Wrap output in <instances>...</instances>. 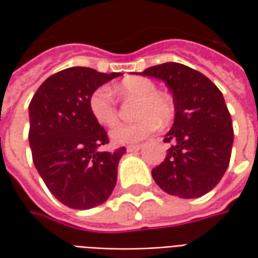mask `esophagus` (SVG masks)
I'll return each mask as SVG.
<instances>
[{
    "label": "esophagus",
    "instance_id": "1",
    "mask_svg": "<svg viewBox=\"0 0 258 258\" xmlns=\"http://www.w3.org/2000/svg\"><path fill=\"white\" fill-rule=\"evenodd\" d=\"M142 148V145H130L127 146V152L133 153V152H138Z\"/></svg>",
    "mask_w": 258,
    "mask_h": 258
}]
</instances>
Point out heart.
Listing matches in <instances>:
<instances>
[{
    "instance_id": "heart-1",
    "label": "heart",
    "mask_w": 258,
    "mask_h": 258,
    "mask_svg": "<svg viewBox=\"0 0 258 258\" xmlns=\"http://www.w3.org/2000/svg\"><path fill=\"white\" fill-rule=\"evenodd\" d=\"M153 81L144 77H131L123 80L114 87V92L120 98H138L134 116L138 117L133 123L114 125L109 137L114 145H130L145 140L155 133L159 123H168L174 114V107L167 96L156 92ZM91 114L102 125L110 127L117 121V103L112 91L107 87H99L88 99Z\"/></svg>"
}]
</instances>
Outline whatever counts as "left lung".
<instances>
[{
    "label": "left lung",
    "mask_w": 258,
    "mask_h": 258,
    "mask_svg": "<svg viewBox=\"0 0 258 258\" xmlns=\"http://www.w3.org/2000/svg\"><path fill=\"white\" fill-rule=\"evenodd\" d=\"M141 76L163 80L174 101V123L164 142H173L152 177L168 195L194 199L210 192L231 159L233 128L221 91L185 64L167 62Z\"/></svg>",
    "instance_id": "1"
}]
</instances>
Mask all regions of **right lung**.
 <instances>
[{
  "instance_id": "1",
  "label": "right lung",
  "mask_w": 258,
  "mask_h": 258,
  "mask_svg": "<svg viewBox=\"0 0 258 258\" xmlns=\"http://www.w3.org/2000/svg\"><path fill=\"white\" fill-rule=\"evenodd\" d=\"M120 73L69 68L48 77L29 105L30 142L37 171L56 199L76 210L106 202L117 181L125 148L102 152L106 131L91 114V94Z\"/></svg>"
}]
</instances>
